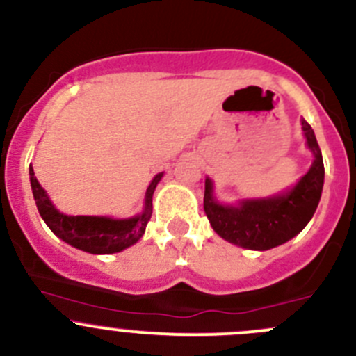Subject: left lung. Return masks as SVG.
Returning a JSON list of instances; mask_svg holds the SVG:
<instances>
[{
  "mask_svg": "<svg viewBox=\"0 0 356 356\" xmlns=\"http://www.w3.org/2000/svg\"><path fill=\"white\" fill-rule=\"evenodd\" d=\"M302 131L314 161L299 184L286 194L223 206L215 201L213 184L206 178L204 211L220 238L243 248L264 252L292 239L313 218L323 191L325 168L316 136L304 118Z\"/></svg>",
  "mask_w": 356,
  "mask_h": 356,
  "instance_id": "obj_1",
  "label": "left lung"
}]
</instances>
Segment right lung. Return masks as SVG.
I'll list each match as a JSON object with an SVG mask.
<instances>
[{"mask_svg":"<svg viewBox=\"0 0 356 356\" xmlns=\"http://www.w3.org/2000/svg\"><path fill=\"white\" fill-rule=\"evenodd\" d=\"M29 178H31L36 208L57 238L82 252L94 253V255H108V253H118L129 248L134 243L140 241L141 236L145 234L147 223L152 216V197H154L155 187L161 181L162 172H159L148 185L143 213L125 220H113L108 216L64 215L50 202L47 192L36 180L33 165H29Z\"/></svg>","mask_w":356,"mask_h":356,"instance_id":"1","label":"right lung"}]
</instances>
